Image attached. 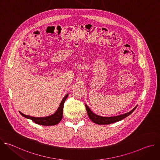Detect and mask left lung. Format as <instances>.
Instances as JSON below:
<instances>
[{
  "label": "left lung",
  "instance_id": "obj_1",
  "mask_svg": "<svg viewBox=\"0 0 160 160\" xmlns=\"http://www.w3.org/2000/svg\"><path fill=\"white\" fill-rule=\"evenodd\" d=\"M85 108H86V110L88 114V116L89 117V118L90 119V120L93 122L94 123L97 124H112V123H114L116 122H118L119 121L122 120L123 119L126 118L127 116H129L131 113H132V112L136 109V107H135L131 111L122 114V115H120L118 116H114V117H102L98 115H96L95 114L93 113L92 112V111L90 109V108L88 107V106L85 104Z\"/></svg>",
  "mask_w": 160,
  "mask_h": 160
}]
</instances>
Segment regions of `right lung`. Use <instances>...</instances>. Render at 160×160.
Returning <instances> with one entry per match:
<instances>
[{"instance_id":"1","label":"right lung","mask_w":160,"mask_h":160,"mask_svg":"<svg viewBox=\"0 0 160 160\" xmlns=\"http://www.w3.org/2000/svg\"><path fill=\"white\" fill-rule=\"evenodd\" d=\"M68 94H67L65 97L63 98L62 102L60 103V105L57 112L50 116L45 117V118H34L29 116H26L22 112H19V113L24 118L31 119L34 122L40 124L42 126H54L57 124H58L62 118H63V105L65 102V100L67 99Z\"/></svg>"}]
</instances>
